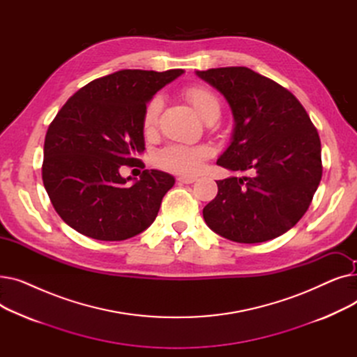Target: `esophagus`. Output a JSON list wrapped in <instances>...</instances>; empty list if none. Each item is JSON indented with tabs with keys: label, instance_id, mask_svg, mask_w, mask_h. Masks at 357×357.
I'll list each match as a JSON object with an SVG mask.
<instances>
[{
	"label": "esophagus",
	"instance_id": "obj_1",
	"mask_svg": "<svg viewBox=\"0 0 357 357\" xmlns=\"http://www.w3.org/2000/svg\"><path fill=\"white\" fill-rule=\"evenodd\" d=\"M178 181H179L181 183H194V182L197 181V178H195V176H186V175H181V176H178Z\"/></svg>",
	"mask_w": 357,
	"mask_h": 357
}]
</instances>
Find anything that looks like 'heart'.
Segmentation results:
<instances>
[{"instance_id":"b5f03b06","label":"heart","mask_w":357,"mask_h":357,"mask_svg":"<svg viewBox=\"0 0 357 357\" xmlns=\"http://www.w3.org/2000/svg\"><path fill=\"white\" fill-rule=\"evenodd\" d=\"M183 97L191 102L202 119H207L211 114H218L220 102L211 89L202 85H191L183 89ZM162 107L163 100L159 96L152 97L144 105L142 116V128L144 135H153L156 131ZM210 155L211 150L207 146L171 144L159 150L155 156V163L166 171L191 175L198 172L202 162Z\"/></svg>"}]
</instances>
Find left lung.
<instances>
[{"instance_id":"8db88e82","label":"left lung","mask_w":357,"mask_h":357,"mask_svg":"<svg viewBox=\"0 0 357 357\" xmlns=\"http://www.w3.org/2000/svg\"><path fill=\"white\" fill-rule=\"evenodd\" d=\"M227 100L234 131L217 165L238 172L217 181L202 215L217 234L261 243L307 213L323 175L321 142L305 108L282 85L245 66L197 70Z\"/></svg>"}]
</instances>
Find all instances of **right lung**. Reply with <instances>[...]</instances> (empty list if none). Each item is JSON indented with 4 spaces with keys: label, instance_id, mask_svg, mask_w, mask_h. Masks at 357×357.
I'll list each match as a JSON object with an SVG mask.
<instances>
[{
    "label": "right lung",
    "instance_id": "add662e5",
    "mask_svg": "<svg viewBox=\"0 0 357 357\" xmlns=\"http://www.w3.org/2000/svg\"><path fill=\"white\" fill-rule=\"evenodd\" d=\"M183 73L123 69L93 79L66 101L45 139L42 178L53 208L69 227L105 241L144 231L175 178L143 171L131 185L123 166H139L147 101ZM144 166V165H143Z\"/></svg>",
    "mask_w": 357,
    "mask_h": 357
}]
</instances>
